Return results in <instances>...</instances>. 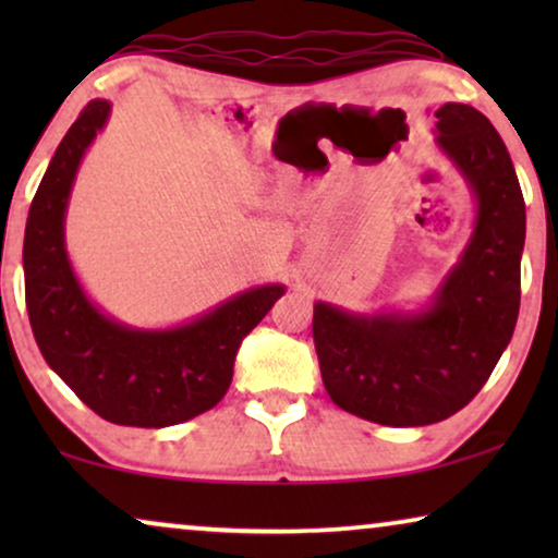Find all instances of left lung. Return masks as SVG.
<instances>
[{
	"label": "left lung",
	"instance_id": "8db88e82",
	"mask_svg": "<svg viewBox=\"0 0 558 558\" xmlns=\"http://www.w3.org/2000/svg\"><path fill=\"white\" fill-rule=\"evenodd\" d=\"M437 144L477 203L475 231L424 312L355 315L315 304L312 335L330 399L386 426L449 418L475 399L513 338L525 203L495 126L468 104L434 111Z\"/></svg>",
	"mask_w": 558,
	"mask_h": 558
}]
</instances>
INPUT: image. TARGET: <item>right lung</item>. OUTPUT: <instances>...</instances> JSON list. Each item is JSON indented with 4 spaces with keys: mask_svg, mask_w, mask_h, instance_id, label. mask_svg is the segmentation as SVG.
Masks as SVG:
<instances>
[{
    "mask_svg": "<svg viewBox=\"0 0 558 558\" xmlns=\"http://www.w3.org/2000/svg\"><path fill=\"white\" fill-rule=\"evenodd\" d=\"M109 111L104 98L81 111L33 197L22 248L25 302L43 357L88 409L111 424L159 429L223 399L243 338L284 287H254L170 330H134L106 317L75 279L63 223L75 172Z\"/></svg>",
    "mask_w": 558,
    "mask_h": 558,
    "instance_id": "add662e5",
    "label": "right lung"
}]
</instances>
